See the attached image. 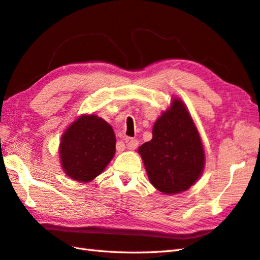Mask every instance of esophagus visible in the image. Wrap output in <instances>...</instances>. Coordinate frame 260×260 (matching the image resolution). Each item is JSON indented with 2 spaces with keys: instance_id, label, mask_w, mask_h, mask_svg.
Listing matches in <instances>:
<instances>
[{
  "instance_id": "obj_1",
  "label": "esophagus",
  "mask_w": 260,
  "mask_h": 260,
  "mask_svg": "<svg viewBox=\"0 0 260 260\" xmlns=\"http://www.w3.org/2000/svg\"><path fill=\"white\" fill-rule=\"evenodd\" d=\"M126 142H127V144H126L127 148H128V150H131V151L135 150L137 145H139V141H136V140H127Z\"/></svg>"
}]
</instances>
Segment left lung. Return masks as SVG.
Instances as JSON below:
<instances>
[{
  "label": "left lung",
  "instance_id": "8db88e82",
  "mask_svg": "<svg viewBox=\"0 0 260 260\" xmlns=\"http://www.w3.org/2000/svg\"><path fill=\"white\" fill-rule=\"evenodd\" d=\"M152 134V140L139 147L152 185L164 194L190 189L201 178L206 154L194 120L180 98H172Z\"/></svg>",
  "mask_w": 260,
  "mask_h": 260
}]
</instances>
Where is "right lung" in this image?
Instances as JSON below:
<instances>
[{"mask_svg": "<svg viewBox=\"0 0 260 260\" xmlns=\"http://www.w3.org/2000/svg\"><path fill=\"white\" fill-rule=\"evenodd\" d=\"M116 152L113 127L95 114L77 117L61 135L59 158L63 172L78 182H90L104 172Z\"/></svg>", "mask_w": 260, "mask_h": 260, "instance_id": "obj_1", "label": "right lung"}]
</instances>
